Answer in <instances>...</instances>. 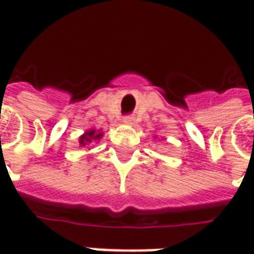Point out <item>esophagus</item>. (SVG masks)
<instances>
[{"label": "esophagus", "instance_id": "obj_1", "mask_svg": "<svg viewBox=\"0 0 254 254\" xmlns=\"http://www.w3.org/2000/svg\"><path fill=\"white\" fill-rule=\"evenodd\" d=\"M124 122L130 125V124H133V122H134V118H133V116H125L124 117Z\"/></svg>", "mask_w": 254, "mask_h": 254}]
</instances>
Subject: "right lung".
<instances>
[{"label":"right lung","instance_id":"right-lung-1","mask_svg":"<svg viewBox=\"0 0 254 254\" xmlns=\"http://www.w3.org/2000/svg\"><path fill=\"white\" fill-rule=\"evenodd\" d=\"M102 134H103V133L95 132V130H88V132L84 133L83 136L80 137V145L85 147L87 144L92 143L94 140H99V138L102 137Z\"/></svg>","mask_w":254,"mask_h":254}]
</instances>
